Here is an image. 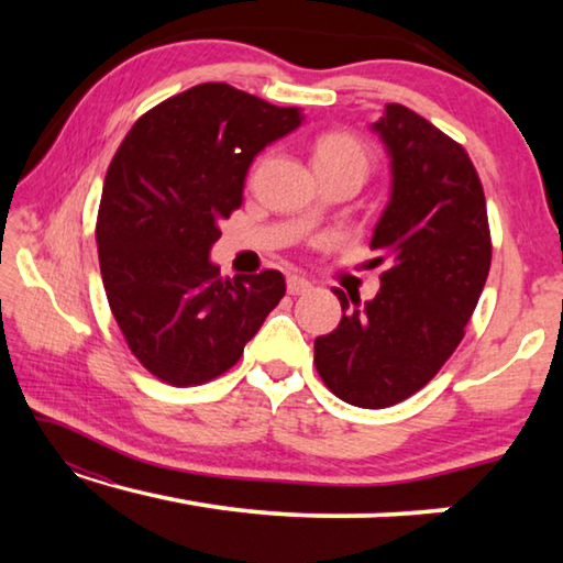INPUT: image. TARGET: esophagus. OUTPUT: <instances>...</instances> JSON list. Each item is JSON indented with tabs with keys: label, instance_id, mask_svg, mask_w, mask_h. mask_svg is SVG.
<instances>
[{
	"label": "esophagus",
	"instance_id": "34e87169",
	"mask_svg": "<svg viewBox=\"0 0 563 563\" xmlns=\"http://www.w3.org/2000/svg\"><path fill=\"white\" fill-rule=\"evenodd\" d=\"M310 290H312V283L300 278V275H290V278H288V292L290 295H305Z\"/></svg>",
	"mask_w": 563,
	"mask_h": 563
}]
</instances>
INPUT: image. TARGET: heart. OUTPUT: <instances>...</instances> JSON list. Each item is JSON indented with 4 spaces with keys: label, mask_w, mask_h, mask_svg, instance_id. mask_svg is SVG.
Wrapping results in <instances>:
<instances>
[{
    "label": "heart",
    "mask_w": 563,
    "mask_h": 563,
    "mask_svg": "<svg viewBox=\"0 0 563 563\" xmlns=\"http://www.w3.org/2000/svg\"><path fill=\"white\" fill-rule=\"evenodd\" d=\"M318 170H355L362 178L373 168V148L350 131L320 133L312 148Z\"/></svg>",
    "instance_id": "obj_1"
}]
</instances>
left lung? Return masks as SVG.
<instances>
[{
    "label": "left lung",
    "instance_id": "1",
    "mask_svg": "<svg viewBox=\"0 0 563 563\" xmlns=\"http://www.w3.org/2000/svg\"><path fill=\"white\" fill-rule=\"evenodd\" d=\"M393 194L369 247L387 263L373 300L335 290L342 320L316 340V367L342 402L383 409L412 397L464 338L492 265L482 180L462 144L402 103L373 123Z\"/></svg>",
    "mask_w": 563,
    "mask_h": 563
}]
</instances>
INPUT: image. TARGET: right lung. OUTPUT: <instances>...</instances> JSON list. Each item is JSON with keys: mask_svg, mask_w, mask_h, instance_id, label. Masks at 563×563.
Segmentation results:
<instances>
[{"mask_svg": "<svg viewBox=\"0 0 563 563\" xmlns=\"http://www.w3.org/2000/svg\"><path fill=\"white\" fill-rule=\"evenodd\" d=\"M228 84H198L146 111L121 141L97 218L101 280L129 350L161 383H211L285 295L280 271L221 278L218 223L243 203L247 166L300 126Z\"/></svg>", "mask_w": 563, "mask_h": 563, "instance_id": "obj_1", "label": "right lung"}]
</instances>
